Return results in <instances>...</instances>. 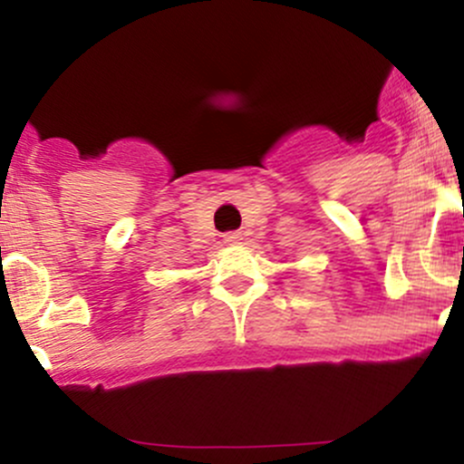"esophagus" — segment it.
<instances>
[{"mask_svg": "<svg viewBox=\"0 0 464 464\" xmlns=\"http://www.w3.org/2000/svg\"><path fill=\"white\" fill-rule=\"evenodd\" d=\"M242 240V231H228L224 233V242H228V245H237V242Z\"/></svg>", "mask_w": 464, "mask_h": 464, "instance_id": "obj_1", "label": "esophagus"}]
</instances>
